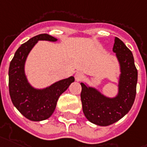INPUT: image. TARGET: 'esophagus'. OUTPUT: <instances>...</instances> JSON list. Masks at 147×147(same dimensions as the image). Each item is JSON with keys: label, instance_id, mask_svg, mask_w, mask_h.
<instances>
[{"label": "esophagus", "instance_id": "34e87169", "mask_svg": "<svg viewBox=\"0 0 147 147\" xmlns=\"http://www.w3.org/2000/svg\"><path fill=\"white\" fill-rule=\"evenodd\" d=\"M75 79L76 81H81L83 79V74L80 71H77L76 73L75 74Z\"/></svg>", "mask_w": 147, "mask_h": 147}]
</instances>
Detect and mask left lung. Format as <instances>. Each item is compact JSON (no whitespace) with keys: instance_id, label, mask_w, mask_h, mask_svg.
Returning a JSON list of instances; mask_svg holds the SVG:
<instances>
[{"instance_id":"left-lung-1","label":"left lung","mask_w":147,"mask_h":147,"mask_svg":"<svg viewBox=\"0 0 147 147\" xmlns=\"http://www.w3.org/2000/svg\"><path fill=\"white\" fill-rule=\"evenodd\" d=\"M113 52L120 69L118 93L107 96L97 88L81 82V100L86 118L96 125L107 126L122 118L131 109L136 94L138 72L132 53L118 37L115 38Z\"/></svg>"}]
</instances>
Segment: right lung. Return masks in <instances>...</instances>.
I'll use <instances>...</instances> for the list:
<instances>
[{
	"instance_id": "1",
	"label": "right lung",
	"mask_w": 147,
	"mask_h": 147,
	"mask_svg": "<svg viewBox=\"0 0 147 147\" xmlns=\"http://www.w3.org/2000/svg\"><path fill=\"white\" fill-rule=\"evenodd\" d=\"M40 40L56 42L57 39L46 33L31 38L16 51L8 71L9 93L13 104L24 117L33 121L50 118L56 108L60 96L75 81V78L70 76L43 89L33 87L29 83L25 71L26 61Z\"/></svg>"
}]
</instances>
